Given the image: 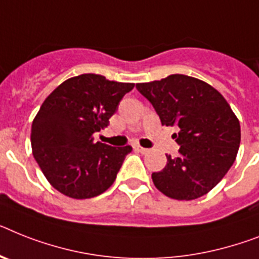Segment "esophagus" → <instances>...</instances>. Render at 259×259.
Wrapping results in <instances>:
<instances>
[{"label": "esophagus", "instance_id": "34e87169", "mask_svg": "<svg viewBox=\"0 0 259 259\" xmlns=\"http://www.w3.org/2000/svg\"><path fill=\"white\" fill-rule=\"evenodd\" d=\"M134 148H135V151H138V152H140V153H148L149 152V149L143 148V147H140V145H135Z\"/></svg>", "mask_w": 259, "mask_h": 259}]
</instances>
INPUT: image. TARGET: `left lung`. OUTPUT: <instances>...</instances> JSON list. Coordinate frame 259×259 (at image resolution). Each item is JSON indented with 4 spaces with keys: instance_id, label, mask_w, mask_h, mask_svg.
Wrapping results in <instances>:
<instances>
[{
    "instance_id": "1",
    "label": "left lung",
    "mask_w": 259,
    "mask_h": 259,
    "mask_svg": "<svg viewBox=\"0 0 259 259\" xmlns=\"http://www.w3.org/2000/svg\"><path fill=\"white\" fill-rule=\"evenodd\" d=\"M161 124L177 127L173 134L179 156L166 155L163 170L152 173L155 187L175 200L204 196L230 169L240 148V121L225 98L197 78L173 74L161 80L138 83Z\"/></svg>"
}]
</instances>
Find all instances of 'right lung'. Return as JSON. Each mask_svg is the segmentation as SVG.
<instances>
[{
	"mask_svg": "<svg viewBox=\"0 0 259 259\" xmlns=\"http://www.w3.org/2000/svg\"><path fill=\"white\" fill-rule=\"evenodd\" d=\"M134 83L82 74L59 84L45 99L31 125V148L49 183L67 197L91 198L106 192L132 147L94 142L110 124Z\"/></svg>",
	"mask_w": 259,
	"mask_h": 259,
	"instance_id": "1",
	"label": "right lung"
}]
</instances>
